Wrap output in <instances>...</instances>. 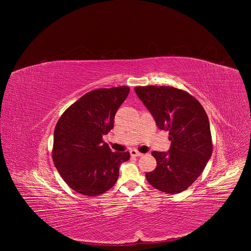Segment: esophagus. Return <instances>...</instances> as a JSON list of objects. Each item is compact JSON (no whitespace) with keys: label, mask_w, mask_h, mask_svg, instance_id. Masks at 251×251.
Masks as SVG:
<instances>
[{"label":"esophagus","mask_w":251,"mask_h":251,"mask_svg":"<svg viewBox=\"0 0 251 251\" xmlns=\"http://www.w3.org/2000/svg\"><path fill=\"white\" fill-rule=\"evenodd\" d=\"M130 155H131L132 157H141V156H143V154L140 153V152H138L137 150H131V151H130Z\"/></svg>","instance_id":"esophagus-1"}]
</instances>
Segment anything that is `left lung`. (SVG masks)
Segmentation results:
<instances>
[{
	"label": "left lung",
	"instance_id": "left-lung-1",
	"mask_svg": "<svg viewBox=\"0 0 251 251\" xmlns=\"http://www.w3.org/2000/svg\"><path fill=\"white\" fill-rule=\"evenodd\" d=\"M137 96L160 130L169 131L168 153L152 152L157 161L146 173L149 184L166 194L186 191L203 172L212 153L207 115L201 104L185 90L172 86H137Z\"/></svg>",
	"mask_w": 251,
	"mask_h": 251
}]
</instances>
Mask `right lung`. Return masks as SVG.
<instances>
[{
	"label": "right lung",
	"mask_w": 251,
	"mask_h": 251,
	"mask_svg": "<svg viewBox=\"0 0 251 251\" xmlns=\"http://www.w3.org/2000/svg\"><path fill=\"white\" fill-rule=\"evenodd\" d=\"M128 86L99 88L71 104L58 119L52 160L74 191L95 197L111 189L129 152H112L102 139L114 127V117L129 94Z\"/></svg>",
	"instance_id": "right-lung-1"
}]
</instances>
